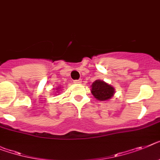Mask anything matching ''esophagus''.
Listing matches in <instances>:
<instances>
[{"label":"esophagus","mask_w":160,"mask_h":160,"mask_svg":"<svg viewBox=\"0 0 160 160\" xmlns=\"http://www.w3.org/2000/svg\"><path fill=\"white\" fill-rule=\"evenodd\" d=\"M81 82H82V80H81V79H80V80H76L74 81V83H76V84H80Z\"/></svg>","instance_id":"1"}]
</instances>
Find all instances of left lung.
<instances>
[{
    "instance_id": "obj_1",
    "label": "left lung",
    "mask_w": 160,
    "mask_h": 160,
    "mask_svg": "<svg viewBox=\"0 0 160 160\" xmlns=\"http://www.w3.org/2000/svg\"><path fill=\"white\" fill-rule=\"evenodd\" d=\"M91 92L97 100L107 101L115 94V88L102 80H97L91 85Z\"/></svg>"
}]
</instances>
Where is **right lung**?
I'll list each match as a JSON object with an SVG mask.
<instances>
[{
	"instance_id": "1",
	"label": "right lung",
	"mask_w": 160,
	"mask_h": 160,
	"mask_svg": "<svg viewBox=\"0 0 160 160\" xmlns=\"http://www.w3.org/2000/svg\"><path fill=\"white\" fill-rule=\"evenodd\" d=\"M56 89H57V90H58V92H59V90H58V89H60V88H59V87H58V88H56ZM54 93H55V92H54ZM58 93H59V92H58Z\"/></svg>"
}]
</instances>
